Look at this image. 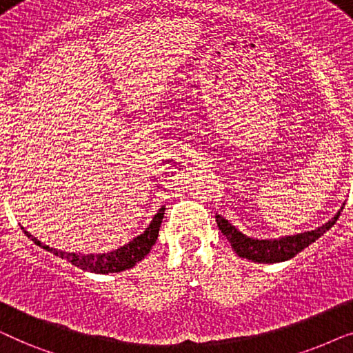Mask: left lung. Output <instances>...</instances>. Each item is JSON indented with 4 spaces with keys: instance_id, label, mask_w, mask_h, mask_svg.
<instances>
[{
    "instance_id": "8db88e82",
    "label": "left lung",
    "mask_w": 353,
    "mask_h": 353,
    "mask_svg": "<svg viewBox=\"0 0 353 353\" xmlns=\"http://www.w3.org/2000/svg\"><path fill=\"white\" fill-rule=\"evenodd\" d=\"M342 209H344V207H341V210L337 212L327 223L318 226L315 230L303 231V233L292 236H283V238L278 239L249 238V236L241 233L239 230H236L234 226L221 215H215V219L220 231L226 236L231 248L234 249V252L238 254L239 257L252 260V262L259 263H276L292 259L294 255H297L301 250L308 248L312 243H315L320 236L325 234L326 231L336 223Z\"/></svg>"
}]
</instances>
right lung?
Returning <instances> with one entry per match:
<instances>
[{"label": "right lung", "mask_w": 353, "mask_h": 353, "mask_svg": "<svg viewBox=\"0 0 353 353\" xmlns=\"http://www.w3.org/2000/svg\"><path fill=\"white\" fill-rule=\"evenodd\" d=\"M163 212L165 207H161L154 219L144 233H141L137 238L130 241L128 244L122 245V248L112 250V252H104V254H75V252H62V250L52 249L50 245L43 244L41 241H38L35 236H32L28 231L23 230V233L28 239H32L37 245H40L41 249L48 250V252L57 255V257L65 259L67 262H70L75 267H79L85 272L91 273H99V274H108V273H119L123 270L133 268L139 260H143L149 254V250L152 249V245L156 244V239L159 236V230H161V223L163 219Z\"/></svg>", "instance_id": "obj_1"}]
</instances>
